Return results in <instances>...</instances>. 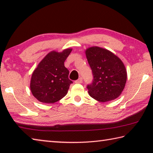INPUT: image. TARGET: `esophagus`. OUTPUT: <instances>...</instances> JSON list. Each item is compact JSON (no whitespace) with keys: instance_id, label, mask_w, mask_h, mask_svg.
Instances as JSON below:
<instances>
[{"instance_id":"obj_1","label":"esophagus","mask_w":153,"mask_h":153,"mask_svg":"<svg viewBox=\"0 0 153 153\" xmlns=\"http://www.w3.org/2000/svg\"><path fill=\"white\" fill-rule=\"evenodd\" d=\"M75 83H76V84H81V83H82V77H79L78 79H77L76 81H75Z\"/></svg>"}]
</instances>
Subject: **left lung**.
<instances>
[{
    "label": "left lung",
    "mask_w": 153,
    "mask_h": 153,
    "mask_svg": "<svg viewBox=\"0 0 153 153\" xmlns=\"http://www.w3.org/2000/svg\"><path fill=\"white\" fill-rule=\"evenodd\" d=\"M93 74L87 88L90 97L104 102L117 98L125 87L127 71L118 56L107 49L92 46L86 51Z\"/></svg>",
    "instance_id": "obj_1"
}]
</instances>
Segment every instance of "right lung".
Masks as SVG:
<instances>
[{"label": "right lung", "mask_w": 153, "mask_h": 153, "mask_svg": "<svg viewBox=\"0 0 153 153\" xmlns=\"http://www.w3.org/2000/svg\"><path fill=\"white\" fill-rule=\"evenodd\" d=\"M71 51V48H67L61 53L50 52L33 71L30 90L40 102L54 103L67 94L73 82L69 79V72L64 62Z\"/></svg>", "instance_id": "right-lung-1"}]
</instances>
